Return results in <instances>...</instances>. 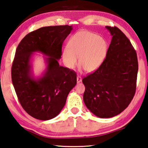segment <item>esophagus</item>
<instances>
[{"mask_svg":"<svg viewBox=\"0 0 148 148\" xmlns=\"http://www.w3.org/2000/svg\"><path fill=\"white\" fill-rule=\"evenodd\" d=\"M76 79H77V83H79L80 82H82V77H80V76H77Z\"/></svg>","mask_w":148,"mask_h":148,"instance_id":"34e87169","label":"esophagus"}]
</instances>
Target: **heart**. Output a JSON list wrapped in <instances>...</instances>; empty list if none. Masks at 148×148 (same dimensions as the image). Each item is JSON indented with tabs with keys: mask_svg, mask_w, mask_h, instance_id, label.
Masks as SVG:
<instances>
[{
	"mask_svg": "<svg viewBox=\"0 0 148 148\" xmlns=\"http://www.w3.org/2000/svg\"><path fill=\"white\" fill-rule=\"evenodd\" d=\"M107 43L101 36L87 30L77 32L69 39L62 58L66 67L72 69L79 63L88 72L98 69L106 58Z\"/></svg>",
	"mask_w": 148,
	"mask_h": 148,
	"instance_id": "1",
	"label": "heart"
}]
</instances>
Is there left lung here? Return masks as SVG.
<instances>
[{
  "label": "left lung",
  "instance_id": "left-lung-1",
  "mask_svg": "<svg viewBox=\"0 0 148 148\" xmlns=\"http://www.w3.org/2000/svg\"><path fill=\"white\" fill-rule=\"evenodd\" d=\"M112 39L100 67L83 79V101L95 116L108 119L127 108L136 90L137 56L130 40L116 27L106 26Z\"/></svg>",
  "mask_w": 148,
  "mask_h": 148
}]
</instances>
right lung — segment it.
<instances>
[{
    "label": "right lung",
    "instance_id": "1",
    "mask_svg": "<svg viewBox=\"0 0 148 148\" xmlns=\"http://www.w3.org/2000/svg\"><path fill=\"white\" fill-rule=\"evenodd\" d=\"M72 26H46L33 31L18 44L12 67V79L21 106L41 120L52 119L65 106L69 94L76 85V74L60 66L61 48ZM35 52L45 55L46 69L35 77L32 60Z\"/></svg>",
    "mask_w": 148,
    "mask_h": 148
}]
</instances>
